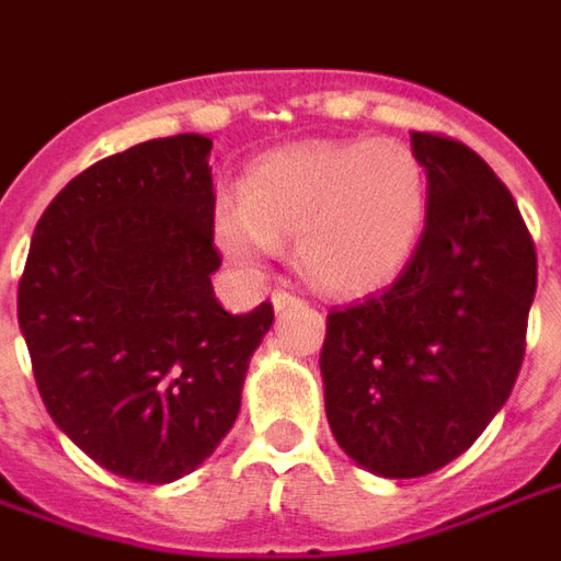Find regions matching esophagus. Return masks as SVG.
Instances as JSON below:
<instances>
[{
    "label": "esophagus",
    "mask_w": 561,
    "mask_h": 561,
    "mask_svg": "<svg viewBox=\"0 0 561 561\" xmlns=\"http://www.w3.org/2000/svg\"><path fill=\"white\" fill-rule=\"evenodd\" d=\"M270 304H273V309H276V312H285L288 306L300 304V297H297V294H291V291H273Z\"/></svg>",
    "instance_id": "34e87169"
}]
</instances>
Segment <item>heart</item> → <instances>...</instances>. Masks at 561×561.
Returning <instances> with one entry per match:
<instances>
[{
  "label": "heart",
  "mask_w": 561,
  "mask_h": 561,
  "mask_svg": "<svg viewBox=\"0 0 561 561\" xmlns=\"http://www.w3.org/2000/svg\"><path fill=\"white\" fill-rule=\"evenodd\" d=\"M426 221V173L402 140L273 149L249 164L240 201L216 209V243L257 273L297 237V267L333 294H369L409 267Z\"/></svg>",
  "instance_id": "obj_1"
}]
</instances>
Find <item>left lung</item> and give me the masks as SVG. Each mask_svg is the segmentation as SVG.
<instances>
[{
    "mask_svg": "<svg viewBox=\"0 0 561 561\" xmlns=\"http://www.w3.org/2000/svg\"><path fill=\"white\" fill-rule=\"evenodd\" d=\"M426 221L388 291L333 309L321 348L333 438L378 478L466 454L511 397L538 257L514 197L459 140L412 131Z\"/></svg>",
    "mask_w": 561,
    "mask_h": 561,
    "instance_id": "8db88e82",
    "label": "left lung"
}]
</instances>
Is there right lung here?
Instances as JSON below:
<instances>
[{
    "label": "right lung",
    "instance_id": "right-lung-1",
    "mask_svg": "<svg viewBox=\"0 0 561 561\" xmlns=\"http://www.w3.org/2000/svg\"><path fill=\"white\" fill-rule=\"evenodd\" d=\"M213 140L173 135L102 159L50 201L18 291L47 412L102 469L171 483L231 433L273 306L225 312L209 276Z\"/></svg>",
    "mask_w": 561,
    "mask_h": 561
}]
</instances>
